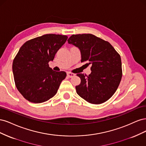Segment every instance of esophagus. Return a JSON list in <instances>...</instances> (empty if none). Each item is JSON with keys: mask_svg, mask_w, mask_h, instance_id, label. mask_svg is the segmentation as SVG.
<instances>
[{"mask_svg": "<svg viewBox=\"0 0 146 146\" xmlns=\"http://www.w3.org/2000/svg\"><path fill=\"white\" fill-rule=\"evenodd\" d=\"M75 74H73V73H71V72H68L67 73V76L69 78H71V77H73L74 76H75Z\"/></svg>", "mask_w": 146, "mask_h": 146, "instance_id": "obj_1", "label": "esophagus"}]
</instances>
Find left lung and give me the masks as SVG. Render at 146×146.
Listing matches in <instances>:
<instances>
[{
    "label": "left lung",
    "instance_id": "8db88e82",
    "mask_svg": "<svg viewBox=\"0 0 146 146\" xmlns=\"http://www.w3.org/2000/svg\"><path fill=\"white\" fill-rule=\"evenodd\" d=\"M68 43L78 47L81 62L91 64L89 76L78 74L77 93L89 103L100 104L114 94L122 78L121 58L110 44L92 34L72 35Z\"/></svg>",
    "mask_w": 146,
    "mask_h": 146
}]
</instances>
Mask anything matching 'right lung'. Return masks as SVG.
<instances>
[{
	"mask_svg": "<svg viewBox=\"0 0 146 146\" xmlns=\"http://www.w3.org/2000/svg\"><path fill=\"white\" fill-rule=\"evenodd\" d=\"M66 35L46 34L25 42L13 62V73L17 90L31 102L42 103L53 98L66 77L64 71L53 70V61L66 42Z\"/></svg>",
	"mask_w": 146,
	"mask_h": 146,
	"instance_id": "add662e5",
	"label": "right lung"
}]
</instances>
